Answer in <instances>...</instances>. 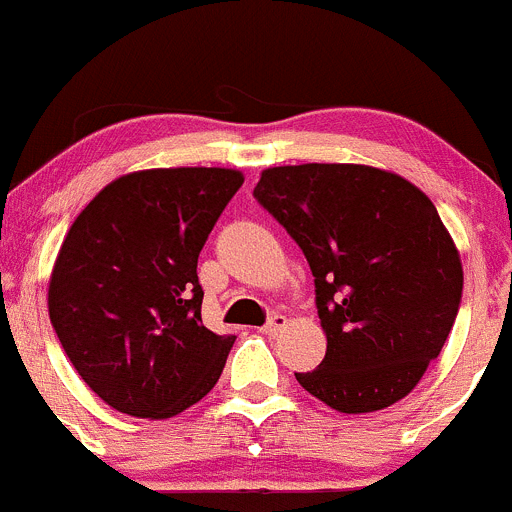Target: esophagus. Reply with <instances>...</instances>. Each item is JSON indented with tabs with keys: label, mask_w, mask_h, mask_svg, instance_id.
I'll return each mask as SVG.
<instances>
[{
	"label": "esophagus",
	"mask_w": 512,
	"mask_h": 512,
	"mask_svg": "<svg viewBox=\"0 0 512 512\" xmlns=\"http://www.w3.org/2000/svg\"><path fill=\"white\" fill-rule=\"evenodd\" d=\"M285 325H287V317L280 315V312H275V315L265 322L262 332H267V335H277L280 330H285Z\"/></svg>",
	"instance_id": "esophagus-1"
}]
</instances>
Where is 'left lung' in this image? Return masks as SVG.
<instances>
[{
    "instance_id": "8db88e82",
    "label": "left lung",
    "mask_w": 512,
    "mask_h": 512,
    "mask_svg": "<svg viewBox=\"0 0 512 512\" xmlns=\"http://www.w3.org/2000/svg\"><path fill=\"white\" fill-rule=\"evenodd\" d=\"M255 200L307 257L327 352L295 372L340 413L390 408L415 388L448 340L463 265L425 192L365 165L262 172Z\"/></svg>"
}]
</instances>
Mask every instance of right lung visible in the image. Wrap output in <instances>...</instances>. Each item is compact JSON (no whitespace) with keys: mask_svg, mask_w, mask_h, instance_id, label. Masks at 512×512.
<instances>
[{"mask_svg":"<svg viewBox=\"0 0 512 512\" xmlns=\"http://www.w3.org/2000/svg\"><path fill=\"white\" fill-rule=\"evenodd\" d=\"M242 182L222 167L132 172L69 227L49 280V320L109 408L172 418L220 380L235 335L202 325L197 257Z\"/></svg>","mask_w":512,"mask_h":512,"instance_id":"1","label":"right lung"}]
</instances>
